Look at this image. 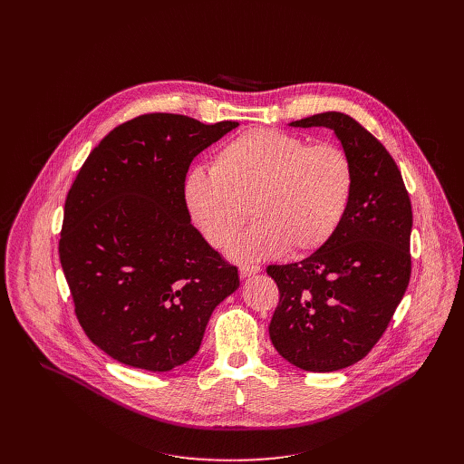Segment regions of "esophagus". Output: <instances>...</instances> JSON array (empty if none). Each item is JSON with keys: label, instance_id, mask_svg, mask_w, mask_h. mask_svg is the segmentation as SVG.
<instances>
[{"label": "esophagus", "instance_id": "obj_1", "mask_svg": "<svg viewBox=\"0 0 464 464\" xmlns=\"http://www.w3.org/2000/svg\"><path fill=\"white\" fill-rule=\"evenodd\" d=\"M238 272H240V277H242V279H247V277L258 274V272H260V266H256V264H240Z\"/></svg>", "mask_w": 464, "mask_h": 464}]
</instances>
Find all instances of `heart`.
<instances>
[{
    "label": "heart",
    "mask_w": 464,
    "mask_h": 464,
    "mask_svg": "<svg viewBox=\"0 0 464 464\" xmlns=\"http://www.w3.org/2000/svg\"><path fill=\"white\" fill-rule=\"evenodd\" d=\"M354 167L343 147L306 140L277 128H251L224 141L211 167H194L183 181L190 220L206 240L224 249L247 222L255 224L233 247L244 260L274 256L290 247L306 255L340 229L351 206Z\"/></svg>",
    "instance_id": "heart-1"
}]
</instances>
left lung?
Masks as SVG:
<instances>
[{"label": "left lung", "mask_w": 464, "mask_h": 464, "mask_svg": "<svg viewBox=\"0 0 464 464\" xmlns=\"http://www.w3.org/2000/svg\"><path fill=\"white\" fill-rule=\"evenodd\" d=\"M290 124L333 128L354 167L351 206L336 235L301 262L266 268L279 288L274 347L299 369L330 372L371 353L406 294L411 200L391 154L353 117L324 111Z\"/></svg>", "instance_id": "left-lung-1"}]
</instances>
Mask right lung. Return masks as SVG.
Listing matches in <instances>:
<instances>
[{
    "instance_id": "add662e5",
    "label": "right lung",
    "mask_w": 464,
    "mask_h": 464,
    "mask_svg": "<svg viewBox=\"0 0 464 464\" xmlns=\"http://www.w3.org/2000/svg\"><path fill=\"white\" fill-rule=\"evenodd\" d=\"M237 126L138 115L90 152L65 198L58 256L75 315L124 365L163 372L188 362L215 306L240 285L183 200L192 160Z\"/></svg>"
}]
</instances>
